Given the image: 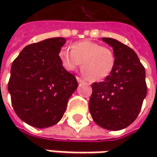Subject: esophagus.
I'll list each match as a JSON object with an SVG mask.
<instances>
[{
	"label": "esophagus",
	"mask_w": 157,
	"mask_h": 157,
	"mask_svg": "<svg viewBox=\"0 0 157 157\" xmlns=\"http://www.w3.org/2000/svg\"><path fill=\"white\" fill-rule=\"evenodd\" d=\"M76 79H77V82H85L84 79L81 78V77H76Z\"/></svg>",
	"instance_id": "obj_1"
}]
</instances>
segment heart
Returning a JSON list of instances; mask_svg holds the SVG:
<instances>
[{
    "label": "heart",
    "mask_w": 157,
    "mask_h": 157,
    "mask_svg": "<svg viewBox=\"0 0 157 157\" xmlns=\"http://www.w3.org/2000/svg\"><path fill=\"white\" fill-rule=\"evenodd\" d=\"M62 65L67 71H75L81 66L82 72L92 81H103L113 71L115 55L110 48L92 41H81L72 45V51L63 48L59 52Z\"/></svg>",
    "instance_id": "obj_1"
}]
</instances>
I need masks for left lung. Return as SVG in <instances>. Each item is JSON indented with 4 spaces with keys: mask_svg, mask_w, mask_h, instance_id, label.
Wrapping results in <instances>:
<instances>
[{
    "mask_svg": "<svg viewBox=\"0 0 157 157\" xmlns=\"http://www.w3.org/2000/svg\"><path fill=\"white\" fill-rule=\"evenodd\" d=\"M103 41L113 47L115 63L105 81L92 84L89 111L99 126L118 131L139 114L147 93L145 70L134 50L115 39Z\"/></svg>",
    "mask_w": 157,
    "mask_h": 157,
    "instance_id": "obj_1",
    "label": "left lung"
}]
</instances>
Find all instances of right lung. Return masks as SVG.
I'll use <instances>...</instances> for the list:
<instances>
[{
  "mask_svg": "<svg viewBox=\"0 0 157 157\" xmlns=\"http://www.w3.org/2000/svg\"><path fill=\"white\" fill-rule=\"evenodd\" d=\"M64 44L62 37L32 44L12 64L8 82L12 105L19 118L32 126L46 128L57 124L78 86L75 76L59 59Z\"/></svg>",
  "mask_w": 157,
  "mask_h": 157,
  "instance_id": "obj_1",
  "label": "right lung"
}]
</instances>
